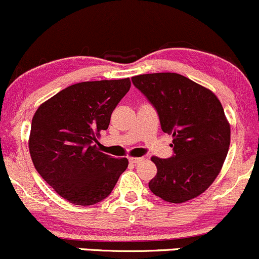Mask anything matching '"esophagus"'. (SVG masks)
I'll return each instance as SVG.
<instances>
[{
    "mask_svg": "<svg viewBox=\"0 0 259 259\" xmlns=\"http://www.w3.org/2000/svg\"><path fill=\"white\" fill-rule=\"evenodd\" d=\"M128 160H130V163H132V164H138L143 160V158H130Z\"/></svg>",
    "mask_w": 259,
    "mask_h": 259,
    "instance_id": "1",
    "label": "esophagus"
}]
</instances>
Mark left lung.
Wrapping results in <instances>:
<instances>
[{
	"mask_svg": "<svg viewBox=\"0 0 259 259\" xmlns=\"http://www.w3.org/2000/svg\"><path fill=\"white\" fill-rule=\"evenodd\" d=\"M132 82L155 108L163 132L173 136V155L152 158L158 171L149 189L173 204L199 196L216 179L229 152L231 131L221 102L180 74L138 75Z\"/></svg>",
	"mask_w": 259,
	"mask_h": 259,
	"instance_id": "1",
	"label": "left lung"
}]
</instances>
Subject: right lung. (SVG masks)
<instances>
[{
  "label": "right lung",
  "mask_w": 259,
  "mask_h": 259,
  "mask_svg": "<svg viewBox=\"0 0 259 259\" xmlns=\"http://www.w3.org/2000/svg\"><path fill=\"white\" fill-rule=\"evenodd\" d=\"M130 79L68 86L38 107L32 119L29 152L40 177L71 204L102 201L128 166L97 149L111 113L128 93Z\"/></svg>",
  "instance_id": "add662e5"
}]
</instances>
